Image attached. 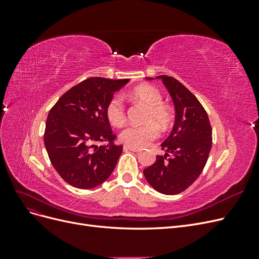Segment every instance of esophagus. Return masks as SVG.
<instances>
[{"label":"esophagus","mask_w":259,"mask_h":259,"mask_svg":"<svg viewBox=\"0 0 259 259\" xmlns=\"http://www.w3.org/2000/svg\"><path fill=\"white\" fill-rule=\"evenodd\" d=\"M124 149L125 150H130V151H134V152H138L142 150L140 148H135V147H131V146H124Z\"/></svg>","instance_id":"34e87169"}]
</instances>
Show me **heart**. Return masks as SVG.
<instances>
[{"label":"heart","instance_id":"1","mask_svg":"<svg viewBox=\"0 0 259 259\" xmlns=\"http://www.w3.org/2000/svg\"><path fill=\"white\" fill-rule=\"evenodd\" d=\"M130 95L133 99L142 101L148 107L144 125H130L120 133V140L126 146L142 148L147 146L160 135L159 124L162 128L168 127L171 122V112L169 108L162 104V95L158 89L151 85H139L132 90ZM107 116L112 125L121 126L125 122L126 110L123 99L114 96L107 105Z\"/></svg>","mask_w":259,"mask_h":259}]
</instances>
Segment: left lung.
<instances>
[{"label":"left lung","instance_id":"left-lung-1","mask_svg":"<svg viewBox=\"0 0 259 259\" xmlns=\"http://www.w3.org/2000/svg\"><path fill=\"white\" fill-rule=\"evenodd\" d=\"M153 80V77H147ZM175 106V123L161 144L164 155H156L144 169L147 182L158 192L173 195L185 191L202 173L211 148V127L198 98L175 77L159 75Z\"/></svg>","mask_w":259,"mask_h":259}]
</instances>
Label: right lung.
Listing matches in <instances>:
<instances>
[{
	"instance_id": "1",
	"label": "right lung",
	"mask_w": 259,
	"mask_h": 259,
	"mask_svg": "<svg viewBox=\"0 0 259 259\" xmlns=\"http://www.w3.org/2000/svg\"><path fill=\"white\" fill-rule=\"evenodd\" d=\"M128 79L90 77L62 95L48 115L44 145L51 163L66 183L92 189L109 178L122 153L115 145L107 105ZM108 141L97 146L96 142Z\"/></svg>"
}]
</instances>
